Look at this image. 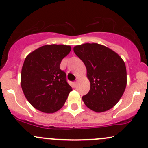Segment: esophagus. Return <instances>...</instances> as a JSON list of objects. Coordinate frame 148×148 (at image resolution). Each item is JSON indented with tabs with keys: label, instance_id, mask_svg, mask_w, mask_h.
Listing matches in <instances>:
<instances>
[{
	"label": "esophagus",
	"instance_id": "obj_1",
	"mask_svg": "<svg viewBox=\"0 0 148 148\" xmlns=\"http://www.w3.org/2000/svg\"><path fill=\"white\" fill-rule=\"evenodd\" d=\"M73 84H74V87H76V86H77V81H76V82H74V83H73Z\"/></svg>",
	"mask_w": 148,
	"mask_h": 148
}]
</instances>
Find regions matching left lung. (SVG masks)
I'll use <instances>...</instances> for the list:
<instances>
[{"instance_id":"1","label":"left lung","mask_w":148,"mask_h":148,"mask_svg":"<svg viewBox=\"0 0 148 148\" xmlns=\"http://www.w3.org/2000/svg\"><path fill=\"white\" fill-rule=\"evenodd\" d=\"M74 51L86 66L90 89L82 97L85 105L97 112L112 108L127 85L126 66L112 49L98 44L76 46Z\"/></svg>"}]
</instances>
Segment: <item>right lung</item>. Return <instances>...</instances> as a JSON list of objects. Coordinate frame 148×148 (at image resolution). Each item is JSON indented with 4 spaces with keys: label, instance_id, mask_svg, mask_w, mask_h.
<instances>
[{
    "label": "right lung",
    "instance_id": "1",
    "mask_svg": "<svg viewBox=\"0 0 148 148\" xmlns=\"http://www.w3.org/2000/svg\"><path fill=\"white\" fill-rule=\"evenodd\" d=\"M71 51L66 45H45L25 59L21 84L30 104L39 111L53 113L64 106L72 88L60 64Z\"/></svg>",
    "mask_w": 148,
    "mask_h": 148
}]
</instances>
